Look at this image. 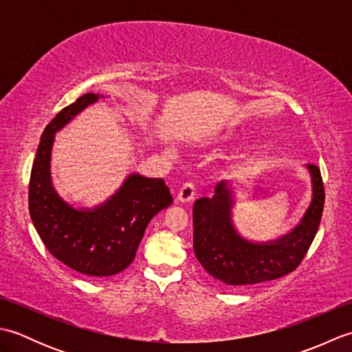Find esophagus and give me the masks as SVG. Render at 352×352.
I'll use <instances>...</instances> for the list:
<instances>
[{
    "label": "esophagus",
    "instance_id": "esophagus-1",
    "mask_svg": "<svg viewBox=\"0 0 352 352\" xmlns=\"http://www.w3.org/2000/svg\"><path fill=\"white\" fill-rule=\"evenodd\" d=\"M195 198V186L192 183H184L177 193V201L180 203H190V201Z\"/></svg>",
    "mask_w": 352,
    "mask_h": 352
}]
</instances>
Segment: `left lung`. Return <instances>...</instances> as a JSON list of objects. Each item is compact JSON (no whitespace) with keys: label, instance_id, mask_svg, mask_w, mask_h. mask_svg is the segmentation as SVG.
Masks as SVG:
<instances>
[{"label":"left lung","instance_id":"obj_1","mask_svg":"<svg viewBox=\"0 0 352 352\" xmlns=\"http://www.w3.org/2000/svg\"><path fill=\"white\" fill-rule=\"evenodd\" d=\"M311 182V201L300 222L271 241H251L237 230L233 208L239 183L221 180L212 198L193 204V251L208 275L242 287L276 280L295 271L315 239L324 210V183L315 164H305Z\"/></svg>","mask_w":352,"mask_h":352}]
</instances>
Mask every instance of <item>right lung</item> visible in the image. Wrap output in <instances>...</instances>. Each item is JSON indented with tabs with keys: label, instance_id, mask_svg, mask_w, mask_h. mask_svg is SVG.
<instances>
[{
	"label": "right lung",
	"instance_id": "1",
	"mask_svg": "<svg viewBox=\"0 0 352 352\" xmlns=\"http://www.w3.org/2000/svg\"><path fill=\"white\" fill-rule=\"evenodd\" d=\"M104 95L86 94L58 111L43 130L32 168L28 210L42 242L57 260L87 276L122 272L136 257L149 221L172 204L163 178L126 175L113 195L95 207H76L58 195L51 178L56 133Z\"/></svg>",
	"mask_w": 352,
	"mask_h": 352
}]
</instances>
